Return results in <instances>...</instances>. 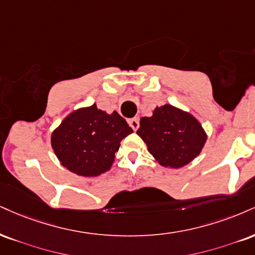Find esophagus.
<instances>
[{"label":"esophagus","instance_id":"1","mask_svg":"<svg viewBox=\"0 0 255 255\" xmlns=\"http://www.w3.org/2000/svg\"><path fill=\"white\" fill-rule=\"evenodd\" d=\"M128 124L131 128H133V130H137V128H139V120L137 119H130L129 121H128Z\"/></svg>","mask_w":255,"mask_h":255}]
</instances>
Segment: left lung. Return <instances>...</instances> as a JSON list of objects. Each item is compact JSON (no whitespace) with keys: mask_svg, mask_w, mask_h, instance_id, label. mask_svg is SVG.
I'll return each mask as SVG.
<instances>
[{"mask_svg":"<svg viewBox=\"0 0 255 255\" xmlns=\"http://www.w3.org/2000/svg\"><path fill=\"white\" fill-rule=\"evenodd\" d=\"M136 134L161 166L180 168L202 152L207 133L189 112L171 106L155 107L149 118L140 119Z\"/></svg>","mask_w":255,"mask_h":255,"instance_id":"8db88e82","label":"left lung"}]
</instances>
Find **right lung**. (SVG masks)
I'll use <instances>...</instances> for the list:
<instances>
[{
	"mask_svg": "<svg viewBox=\"0 0 255 255\" xmlns=\"http://www.w3.org/2000/svg\"><path fill=\"white\" fill-rule=\"evenodd\" d=\"M133 129L118 112L96 103L75 109L52 131L51 146L64 167L82 177H97L113 166L121 140Z\"/></svg>",
	"mask_w": 255,
	"mask_h": 255,
	"instance_id": "add662e5",
	"label": "right lung"
}]
</instances>
